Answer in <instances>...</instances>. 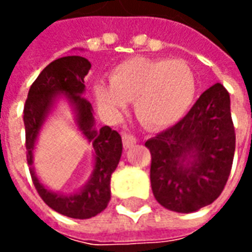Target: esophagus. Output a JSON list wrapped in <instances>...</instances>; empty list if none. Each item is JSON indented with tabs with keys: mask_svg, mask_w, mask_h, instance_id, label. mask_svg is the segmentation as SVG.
I'll return each instance as SVG.
<instances>
[{
	"mask_svg": "<svg viewBox=\"0 0 252 252\" xmlns=\"http://www.w3.org/2000/svg\"><path fill=\"white\" fill-rule=\"evenodd\" d=\"M121 137H123V144H124V147L126 148L133 147L137 142L136 137L133 136V135H131V133H126V132H124Z\"/></svg>",
	"mask_w": 252,
	"mask_h": 252,
	"instance_id": "34e87169",
	"label": "esophagus"
}]
</instances>
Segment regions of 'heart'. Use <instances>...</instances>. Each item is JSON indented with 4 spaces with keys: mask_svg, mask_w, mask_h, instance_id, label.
Segmentation results:
<instances>
[{
    "mask_svg": "<svg viewBox=\"0 0 252 252\" xmlns=\"http://www.w3.org/2000/svg\"><path fill=\"white\" fill-rule=\"evenodd\" d=\"M194 74L182 61L132 58L115 67L109 85L95 86L99 106L117 112L133 101L135 115L148 128L174 124L194 99Z\"/></svg>",
    "mask_w": 252,
    "mask_h": 252,
    "instance_id": "heart-1",
    "label": "heart"
}]
</instances>
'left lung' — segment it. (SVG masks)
<instances>
[{
	"label": "left lung",
	"instance_id": "obj_1",
	"mask_svg": "<svg viewBox=\"0 0 252 252\" xmlns=\"http://www.w3.org/2000/svg\"><path fill=\"white\" fill-rule=\"evenodd\" d=\"M155 198L170 211L190 213L221 194L232 169L235 128L221 83L201 94L175 126L146 142Z\"/></svg>",
	"mask_w": 252,
	"mask_h": 252
}]
</instances>
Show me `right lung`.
I'll use <instances>...</instances> for the list:
<instances>
[{
    "label": "right lung",
    "instance_id": "obj_1",
    "mask_svg": "<svg viewBox=\"0 0 252 252\" xmlns=\"http://www.w3.org/2000/svg\"><path fill=\"white\" fill-rule=\"evenodd\" d=\"M90 62L82 57H63L51 62L32 83L24 105L25 147L30 173L41 200L51 209L71 219H90L108 206L110 200V177L123 153L119 132L105 126L94 128L93 108L83 97V78L90 70ZM58 95H66L76 110L77 125L89 142L94 144V169L82 189L70 196L51 192L37 180L33 164V150L42 123L51 111Z\"/></svg>",
    "mask_w": 252,
    "mask_h": 252
}]
</instances>
